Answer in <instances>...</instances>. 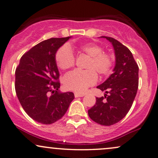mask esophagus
I'll return each mask as SVG.
<instances>
[{
  "instance_id": "obj_1",
  "label": "esophagus",
  "mask_w": 158,
  "mask_h": 158,
  "mask_svg": "<svg viewBox=\"0 0 158 158\" xmlns=\"http://www.w3.org/2000/svg\"><path fill=\"white\" fill-rule=\"evenodd\" d=\"M84 94L83 93H79V92H75V97H81L84 96Z\"/></svg>"
}]
</instances>
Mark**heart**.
I'll list each match as a JSON object with an SVG mask.
<instances>
[{"label":"heart","instance_id":"1","mask_svg":"<svg viewBox=\"0 0 158 158\" xmlns=\"http://www.w3.org/2000/svg\"><path fill=\"white\" fill-rule=\"evenodd\" d=\"M77 50L89 56L85 65L86 69H76L67 74L64 78V83L67 89L84 92L89 87L96 83L97 74L105 76L111 72L114 58L111 54L103 52L102 47L94 42L81 44L77 48ZM55 60L58 67L64 70L73 67L75 64V55L67 45L58 48L56 52Z\"/></svg>","mask_w":158,"mask_h":158}]
</instances>
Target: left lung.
<instances>
[{
    "instance_id": "1",
    "label": "left lung",
    "mask_w": 158,
    "mask_h": 158,
    "mask_svg": "<svg viewBox=\"0 0 158 158\" xmlns=\"http://www.w3.org/2000/svg\"><path fill=\"white\" fill-rule=\"evenodd\" d=\"M101 37L107 39L114 46L116 65L114 73L97 87L106 92L105 97H97L88 114L96 123L110 126L122 120L133 105L139 88V66L126 46L112 37Z\"/></svg>"
}]
</instances>
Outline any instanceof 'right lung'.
<instances>
[{
    "label": "right lung",
    "mask_w": 158,
    "mask_h": 158,
    "mask_svg": "<svg viewBox=\"0 0 158 158\" xmlns=\"http://www.w3.org/2000/svg\"><path fill=\"white\" fill-rule=\"evenodd\" d=\"M70 36L51 38L33 47L20 58L15 70V91L21 106L33 119L44 124L57 122L75 98L61 93L56 52Z\"/></svg>",
    "instance_id": "right-lung-1"
}]
</instances>
